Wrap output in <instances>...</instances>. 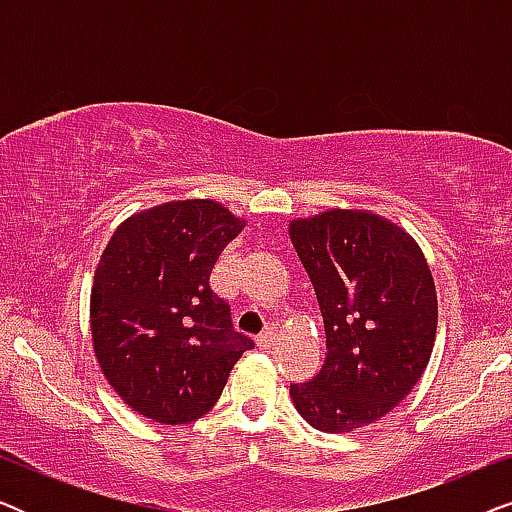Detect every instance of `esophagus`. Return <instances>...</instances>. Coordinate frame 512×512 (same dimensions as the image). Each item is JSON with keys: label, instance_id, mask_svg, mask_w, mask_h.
Instances as JSON below:
<instances>
[{"label": "esophagus", "instance_id": "esophagus-1", "mask_svg": "<svg viewBox=\"0 0 512 512\" xmlns=\"http://www.w3.org/2000/svg\"><path fill=\"white\" fill-rule=\"evenodd\" d=\"M275 338H277L275 328H265V331L256 338V345L261 349H270L272 345H275Z\"/></svg>", "mask_w": 512, "mask_h": 512}]
</instances>
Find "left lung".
<instances>
[{
	"instance_id": "obj_1",
	"label": "left lung",
	"mask_w": 512,
	"mask_h": 512,
	"mask_svg": "<svg viewBox=\"0 0 512 512\" xmlns=\"http://www.w3.org/2000/svg\"><path fill=\"white\" fill-rule=\"evenodd\" d=\"M289 235L317 293L326 363L291 384L298 415L317 431L349 433L389 415L429 366L438 328L424 251L370 209L293 219Z\"/></svg>"
}]
</instances>
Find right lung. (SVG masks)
<instances>
[{"instance_id": "add662e5", "label": "right lung", "mask_w": 512, "mask_h": 512, "mask_svg": "<svg viewBox=\"0 0 512 512\" xmlns=\"http://www.w3.org/2000/svg\"><path fill=\"white\" fill-rule=\"evenodd\" d=\"M244 223L216 200H170L128 216L104 247L90 291V340L102 375L137 415L195 422L254 347L209 289L216 258Z\"/></svg>"}]
</instances>
